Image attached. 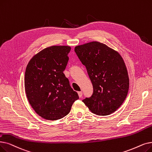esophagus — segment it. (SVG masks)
<instances>
[{"instance_id":"1","label":"esophagus","mask_w":152,"mask_h":152,"mask_svg":"<svg viewBox=\"0 0 152 152\" xmlns=\"http://www.w3.org/2000/svg\"><path fill=\"white\" fill-rule=\"evenodd\" d=\"M77 93H78L79 97H82V96H83V92H82V91H79V92H77Z\"/></svg>"}]
</instances>
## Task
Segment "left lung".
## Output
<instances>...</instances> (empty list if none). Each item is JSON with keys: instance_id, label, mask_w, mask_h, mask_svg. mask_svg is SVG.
<instances>
[{"instance_id": "1", "label": "left lung", "mask_w": 152, "mask_h": 152, "mask_svg": "<svg viewBox=\"0 0 152 152\" xmlns=\"http://www.w3.org/2000/svg\"><path fill=\"white\" fill-rule=\"evenodd\" d=\"M86 68L93 93L83 102L97 115L116 111L127 96L129 78L126 66L118 53L104 43L92 42L75 48Z\"/></svg>"}]
</instances>
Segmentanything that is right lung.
Here are the masks:
<instances>
[{"instance_id": "add662e5", "label": "right lung", "mask_w": 152, "mask_h": 152, "mask_svg": "<svg viewBox=\"0 0 152 152\" xmlns=\"http://www.w3.org/2000/svg\"><path fill=\"white\" fill-rule=\"evenodd\" d=\"M71 49L69 46L46 48L33 56L26 68V96L35 113L45 119L64 117L79 99L63 73Z\"/></svg>"}]
</instances>
